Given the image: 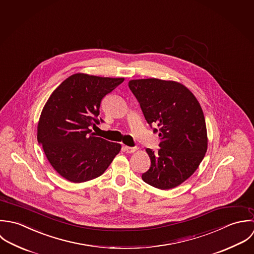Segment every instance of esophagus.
I'll return each instance as SVG.
<instances>
[{
	"label": "esophagus",
	"mask_w": 254,
	"mask_h": 254,
	"mask_svg": "<svg viewBox=\"0 0 254 254\" xmlns=\"http://www.w3.org/2000/svg\"><path fill=\"white\" fill-rule=\"evenodd\" d=\"M137 150V147H129V146H124V151L127 153H133Z\"/></svg>",
	"instance_id": "1"
}]
</instances>
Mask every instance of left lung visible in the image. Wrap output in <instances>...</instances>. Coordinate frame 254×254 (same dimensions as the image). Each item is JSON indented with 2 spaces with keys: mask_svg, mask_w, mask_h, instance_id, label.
I'll list each match as a JSON object with an SVG mask.
<instances>
[{
  "mask_svg": "<svg viewBox=\"0 0 254 254\" xmlns=\"http://www.w3.org/2000/svg\"><path fill=\"white\" fill-rule=\"evenodd\" d=\"M128 87L147 123L158 125L161 139L158 151L146 149L151 166L142 180L159 190L174 189L197 170L207 151L201 106L188 87L177 81L132 79Z\"/></svg>",
  "mask_w": 254,
  "mask_h": 254,
  "instance_id": "8db88e82",
  "label": "left lung"
}]
</instances>
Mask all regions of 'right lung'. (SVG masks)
<instances>
[{"mask_svg": "<svg viewBox=\"0 0 254 254\" xmlns=\"http://www.w3.org/2000/svg\"><path fill=\"white\" fill-rule=\"evenodd\" d=\"M125 80L74 73L46 102L37 126V140L55 171L71 183L100 177L121 151V144L95 136L91 126L102 99Z\"/></svg>", "mask_w": 254, "mask_h": 254, "instance_id": "obj_1", "label": "right lung"}]
</instances>
